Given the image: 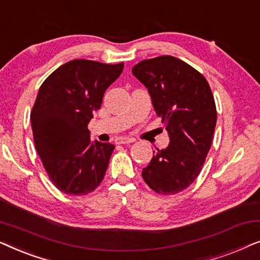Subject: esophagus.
Masks as SVG:
<instances>
[{"mask_svg": "<svg viewBox=\"0 0 260 260\" xmlns=\"http://www.w3.org/2000/svg\"><path fill=\"white\" fill-rule=\"evenodd\" d=\"M135 140L134 138H127V137H118L116 140V143L117 144H129V143H133Z\"/></svg>", "mask_w": 260, "mask_h": 260, "instance_id": "esophagus-1", "label": "esophagus"}]
</instances>
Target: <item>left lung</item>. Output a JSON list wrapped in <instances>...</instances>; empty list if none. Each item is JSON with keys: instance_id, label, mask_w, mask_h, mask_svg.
Segmentation results:
<instances>
[{"instance_id": "8db88e82", "label": "left lung", "mask_w": 260, "mask_h": 260, "mask_svg": "<svg viewBox=\"0 0 260 260\" xmlns=\"http://www.w3.org/2000/svg\"><path fill=\"white\" fill-rule=\"evenodd\" d=\"M133 74L148 88L169 135V145L157 149L142 176L156 193H180L197 179L211 149L216 124L211 87L201 73L170 55L143 60Z\"/></svg>"}]
</instances>
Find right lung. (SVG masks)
<instances>
[{"instance_id":"1","label":"right lung","mask_w":260,"mask_h":260,"mask_svg":"<svg viewBox=\"0 0 260 260\" xmlns=\"http://www.w3.org/2000/svg\"><path fill=\"white\" fill-rule=\"evenodd\" d=\"M123 67V62L76 59L56 69L39 88L30 113L35 149L62 193L88 194L104 179L115 145L92 141L87 125Z\"/></svg>"}]
</instances>
